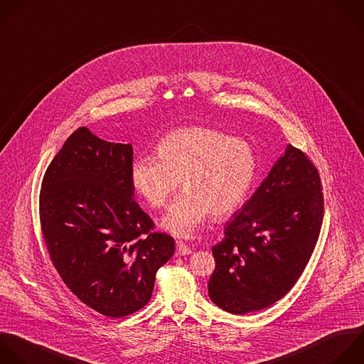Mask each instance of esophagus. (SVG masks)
<instances>
[{
	"label": "esophagus",
	"instance_id": "34e87169",
	"mask_svg": "<svg viewBox=\"0 0 364 364\" xmlns=\"http://www.w3.org/2000/svg\"><path fill=\"white\" fill-rule=\"evenodd\" d=\"M176 246H177V252H176L177 256H188V255H191V249L187 245H184L183 241H177Z\"/></svg>",
	"mask_w": 364,
	"mask_h": 364
}]
</instances>
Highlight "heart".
<instances>
[{
  "label": "heart",
  "instance_id": "1",
  "mask_svg": "<svg viewBox=\"0 0 364 364\" xmlns=\"http://www.w3.org/2000/svg\"><path fill=\"white\" fill-rule=\"evenodd\" d=\"M157 157H139L130 177L134 190L161 208L181 193L161 220V227L178 237L194 235L211 215L224 220L247 198L257 176L253 147L211 127H183L157 144Z\"/></svg>",
  "mask_w": 364,
  "mask_h": 364
}]
</instances>
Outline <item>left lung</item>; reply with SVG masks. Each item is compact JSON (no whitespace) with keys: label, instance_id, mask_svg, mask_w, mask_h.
Returning <instances> with one entry per match:
<instances>
[{"label":"left lung","instance_id":"8db88e82","mask_svg":"<svg viewBox=\"0 0 364 364\" xmlns=\"http://www.w3.org/2000/svg\"><path fill=\"white\" fill-rule=\"evenodd\" d=\"M316 166L287 146L264 181L225 224L213 247L211 301L232 314L263 310L286 296L304 272L323 223Z\"/></svg>","mask_w":364,"mask_h":364}]
</instances>
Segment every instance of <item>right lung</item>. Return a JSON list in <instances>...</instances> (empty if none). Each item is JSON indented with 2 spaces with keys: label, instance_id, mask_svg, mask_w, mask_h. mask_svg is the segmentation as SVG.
<instances>
[{
  "label": "right lung",
  "instance_id": "add662e5",
  "mask_svg": "<svg viewBox=\"0 0 364 364\" xmlns=\"http://www.w3.org/2000/svg\"><path fill=\"white\" fill-rule=\"evenodd\" d=\"M132 144L75 130L48 166L40 221L51 262L88 307L112 318L143 309L156 273L174 255V238L153 232L134 200Z\"/></svg>",
  "mask_w": 364,
  "mask_h": 364
}]
</instances>
